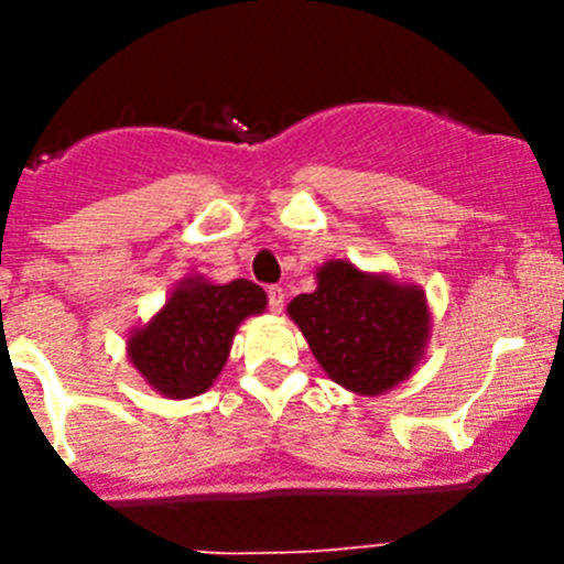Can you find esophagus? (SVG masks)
Masks as SVG:
<instances>
[{
    "label": "esophagus",
    "mask_w": 564,
    "mask_h": 564,
    "mask_svg": "<svg viewBox=\"0 0 564 564\" xmlns=\"http://www.w3.org/2000/svg\"><path fill=\"white\" fill-rule=\"evenodd\" d=\"M268 305H271L273 313H282V307H285V288H268Z\"/></svg>",
    "instance_id": "1"
}]
</instances>
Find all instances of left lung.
<instances>
[{
    "mask_svg": "<svg viewBox=\"0 0 564 564\" xmlns=\"http://www.w3.org/2000/svg\"><path fill=\"white\" fill-rule=\"evenodd\" d=\"M322 370L356 395H383L421 367L432 330L423 288L350 259L316 268V291L288 305Z\"/></svg>",
    "mask_w": 564,
    "mask_h": 564,
    "instance_id": "left-lung-1",
    "label": "left lung"
}]
</instances>
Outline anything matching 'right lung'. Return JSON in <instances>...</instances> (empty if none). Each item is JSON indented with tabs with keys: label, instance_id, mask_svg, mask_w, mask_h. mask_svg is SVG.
Instances as JSON below:
<instances>
[{
	"label": "right lung",
	"instance_id": "right-lung-1",
	"mask_svg": "<svg viewBox=\"0 0 564 564\" xmlns=\"http://www.w3.org/2000/svg\"><path fill=\"white\" fill-rule=\"evenodd\" d=\"M268 307L265 291L251 279L217 285L183 276L166 305L127 336V358L149 390L172 401L203 395L231 352L237 327Z\"/></svg>",
	"mask_w": 564,
	"mask_h": 564
}]
</instances>
